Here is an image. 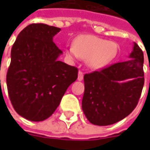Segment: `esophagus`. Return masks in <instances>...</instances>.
Segmentation results:
<instances>
[{"label": "esophagus", "mask_w": 150, "mask_h": 150, "mask_svg": "<svg viewBox=\"0 0 150 150\" xmlns=\"http://www.w3.org/2000/svg\"><path fill=\"white\" fill-rule=\"evenodd\" d=\"M83 79V72L82 71H79L78 72V81H82Z\"/></svg>", "instance_id": "esophagus-1"}]
</instances>
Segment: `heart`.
I'll use <instances>...</instances> for the list:
<instances>
[{
    "mask_svg": "<svg viewBox=\"0 0 150 150\" xmlns=\"http://www.w3.org/2000/svg\"><path fill=\"white\" fill-rule=\"evenodd\" d=\"M118 45L115 42L91 35H83L75 39L66 48L67 56L72 60H88L93 68H100L116 57Z\"/></svg>",
    "mask_w": 150,
    "mask_h": 150,
    "instance_id": "heart-1",
    "label": "heart"
}]
</instances>
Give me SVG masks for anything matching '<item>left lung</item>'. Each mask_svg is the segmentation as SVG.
Listing matches in <instances>:
<instances>
[{
    "instance_id": "8db88e82",
    "label": "left lung",
    "mask_w": 150,
    "mask_h": 150,
    "mask_svg": "<svg viewBox=\"0 0 150 150\" xmlns=\"http://www.w3.org/2000/svg\"><path fill=\"white\" fill-rule=\"evenodd\" d=\"M132 59L84 75L82 108L91 124H115L133 112L144 83V53L134 44Z\"/></svg>"
}]
</instances>
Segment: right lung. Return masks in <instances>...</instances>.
<instances>
[{"mask_svg": "<svg viewBox=\"0 0 150 150\" xmlns=\"http://www.w3.org/2000/svg\"><path fill=\"white\" fill-rule=\"evenodd\" d=\"M60 30L33 23L19 33L12 46L6 74L9 98L16 112L28 120L49 118L78 78L77 67L57 59L62 52L52 38Z\"/></svg>", "mask_w": 150, "mask_h": 150, "instance_id": "right-lung-1", "label": "right lung"}]
</instances>
